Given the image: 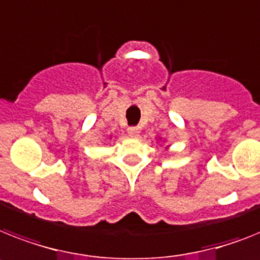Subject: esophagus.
I'll return each mask as SVG.
<instances>
[{"instance_id":"obj_1","label":"esophagus","mask_w":260,"mask_h":260,"mask_svg":"<svg viewBox=\"0 0 260 260\" xmlns=\"http://www.w3.org/2000/svg\"><path fill=\"white\" fill-rule=\"evenodd\" d=\"M127 133L130 137H138L139 127H137V126H132V127L127 128Z\"/></svg>"}]
</instances>
